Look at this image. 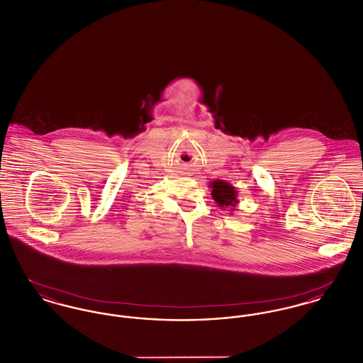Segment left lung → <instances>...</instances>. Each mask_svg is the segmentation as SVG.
Wrapping results in <instances>:
<instances>
[{
  "label": "left lung",
  "instance_id": "1",
  "mask_svg": "<svg viewBox=\"0 0 363 363\" xmlns=\"http://www.w3.org/2000/svg\"><path fill=\"white\" fill-rule=\"evenodd\" d=\"M210 188L213 189L211 196L219 207H222V208L229 207L233 211L237 207V204L240 203L237 199L238 194H237L235 186L230 185L229 182H226L223 179H215L210 182Z\"/></svg>",
  "mask_w": 363,
  "mask_h": 363
}]
</instances>
